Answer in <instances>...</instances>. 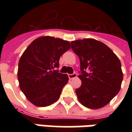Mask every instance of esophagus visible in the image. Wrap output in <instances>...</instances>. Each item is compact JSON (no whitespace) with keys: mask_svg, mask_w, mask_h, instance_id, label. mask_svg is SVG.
<instances>
[{"mask_svg":"<svg viewBox=\"0 0 132 132\" xmlns=\"http://www.w3.org/2000/svg\"><path fill=\"white\" fill-rule=\"evenodd\" d=\"M77 75L76 73H73V74H68V77L70 79H73L75 78H76Z\"/></svg>","mask_w":132,"mask_h":132,"instance_id":"1","label":"esophagus"}]
</instances>
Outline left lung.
<instances>
[{"label": "left lung", "instance_id": "obj_1", "mask_svg": "<svg viewBox=\"0 0 132 132\" xmlns=\"http://www.w3.org/2000/svg\"><path fill=\"white\" fill-rule=\"evenodd\" d=\"M79 56L81 85L76 89L79 102L89 109L102 108L119 93L123 81L118 57L105 44L94 39L71 42Z\"/></svg>", "mask_w": 132, "mask_h": 132}]
</instances>
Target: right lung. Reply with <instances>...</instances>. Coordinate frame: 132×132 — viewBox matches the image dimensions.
Returning a JSON list of instances; mask_svg holds the SVG:
<instances>
[{
	"instance_id": "1",
	"label": "right lung",
	"mask_w": 132,
	"mask_h": 132,
	"mask_svg": "<svg viewBox=\"0 0 132 132\" xmlns=\"http://www.w3.org/2000/svg\"><path fill=\"white\" fill-rule=\"evenodd\" d=\"M70 48L68 41L46 36L34 39L23 52L18 64V81L31 104L44 107L59 98L69 78L54 68L59 67L60 56Z\"/></svg>"
}]
</instances>
